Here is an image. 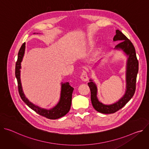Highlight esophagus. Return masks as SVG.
Wrapping results in <instances>:
<instances>
[{"label":"esophagus","mask_w":149,"mask_h":149,"mask_svg":"<svg viewBox=\"0 0 149 149\" xmlns=\"http://www.w3.org/2000/svg\"><path fill=\"white\" fill-rule=\"evenodd\" d=\"M81 79H82V81H84V82H86L88 80V75H87V73L86 71H84L81 75Z\"/></svg>","instance_id":"obj_1"}]
</instances>
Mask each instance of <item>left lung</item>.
<instances>
[{
    "label": "left lung",
    "mask_w": 149,
    "mask_h": 149,
    "mask_svg": "<svg viewBox=\"0 0 149 149\" xmlns=\"http://www.w3.org/2000/svg\"><path fill=\"white\" fill-rule=\"evenodd\" d=\"M113 41L121 42L114 50L122 51L127 56L125 66V91L123 96L117 102L111 104H105L100 102L97 97V86L92 79L88 83L91 90V100L94 109L103 114H113L117 111L128 102L134 95L136 90V78L139 71V62L136 57L135 48L131 42L121 31L116 30Z\"/></svg>",
    "instance_id": "8db88e82"
}]
</instances>
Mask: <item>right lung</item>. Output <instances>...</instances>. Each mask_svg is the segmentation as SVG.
Returning <instances> with one entry per match:
<instances>
[{
    "instance_id": "1",
    "label": "right lung",
    "mask_w": 149,
    "mask_h": 149,
    "mask_svg": "<svg viewBox=\"0 0 149 149\" xmlns=\"http://www.w3.org/2000/svg\"><path fill=\"white\" fill-rule=\"evenodd\" d=\"M38 34V33H36ZM36 34V33H33ZM25 42L21 46L19 51L18 52L17 60L16 63L15 67V75L17 79L18 84V90L19 95L24 101V102L28 106L29 108L35 111L39 115L45 117L51 120H55L61 118L66 115L70 111L71 101H72V94L74 88L70 86V83L66 82L61 84V90L60 94V98L57 104L50 109H45L41 108L39 106L34 104L31 102L25 96L22 86L20 79V69H21V62L23 60L25 51Z\"/></svg>"
}]
</instances>
